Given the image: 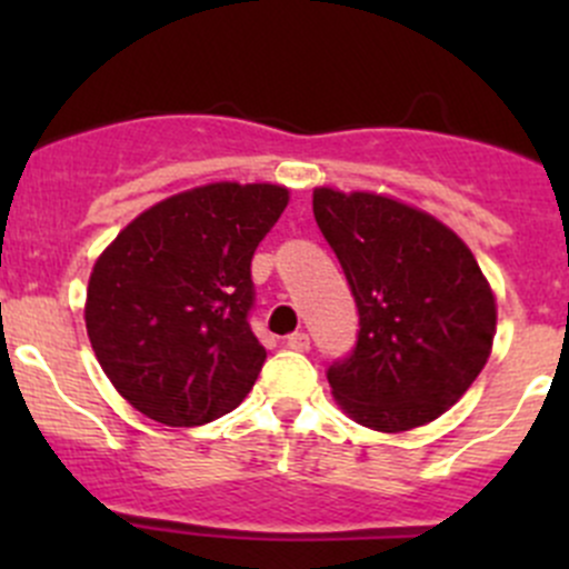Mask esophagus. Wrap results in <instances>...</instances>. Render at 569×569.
Masks as SVG:
<instances>
[{
	"label": "esophagus",
	"mask_w": 569,
	"mask_h": 569,
	"mask_svg": "<svg viewBox=\"0 0 569 569\" xmlns=\"http://www.w3.org/2000/svg\"><path fill=\"white\" fill-rule=\"evenodd\" d=\"M289 349H295V352H308L311 349V338H308V332H295V336H289Z\"/></svg>",
	"instance_id": "34e87169"
}]
</instances>
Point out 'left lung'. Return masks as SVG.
Returning <instances> with one entry per match:
<instances>
[{"label": "left lung", "mask_w": 569, "mask_h": 569, "mask_svg": "<svg viewBox=\"0 0 569 569\" xmlns=\"http://www.w3.org/2000/svg\"><path fill=\"white\" fill-rule=\"evenodd\" d=\"M313 217L360 313L358 347L330 366L336 405L377 432L443 416L485 369L496 295L449 226L382 192L313 189Z\"/></svg>", "instance_id": "1"}]
</instances>
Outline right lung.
Returning <instances> with one entry per match:
<instances>
[{
  "instance_id": "1",
  "label": "right lung",
  "mask_w": 569,
  "mask_h": 569,
  "mask_svg": "<svg viewBox=\"0 0 569 569\" xmlns=\"http://www.w3.org/2000/svg\"><path fill=\"white\" fill-rule=\"evenodd\" d=\"M286 206L280 183L211 181L153 203L96 258L90 347L142 416L200 427L252 391L267 349L248 325L250 261Z\"/></svg>"
}]
</instances>
